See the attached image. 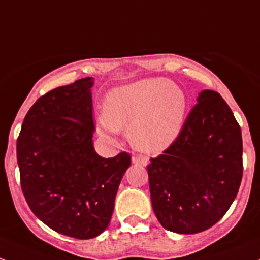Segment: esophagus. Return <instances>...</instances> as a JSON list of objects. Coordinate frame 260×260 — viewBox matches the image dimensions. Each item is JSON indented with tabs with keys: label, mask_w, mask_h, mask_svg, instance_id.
Segmentation results:
<instances>
[{
	"label": "esophagus",
	"mask_w": 260,
	"mask_h": 260,
	"mask_svg": "<svg viewBox=\"0 0 260 260\" xmlns=\"http://www.w3.org/2000/svg\"><path fill=\"white\" fill-rule=\"evenodd\" d=\"M132 162L138 166H147L149 163V159L147 157H143V155H135L132 158Z\"/></svg>",
	"instance_id": "obj_1"
}]
</instances>
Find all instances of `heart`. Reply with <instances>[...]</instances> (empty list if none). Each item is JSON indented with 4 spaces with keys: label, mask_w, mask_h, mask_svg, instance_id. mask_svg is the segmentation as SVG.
<instances>
[{
    "label": "heart",
    "mask_w": 260,
    "mask_h": 260,
    "mask_svg": "<svg viewBox=\"0 0 260 260\" xmlns=\"http://www.w3.org/2000/svg\"><path fill=\"white\" fill-rule=\"evenodd\" d=\"M187 95L163 77L143 78L111 89L98 129L105 136L128 128L131 143L141 151L158 153L168 148L183 129Z\"/></svg>",
    "instance_id": "obj_1"
}]
</instances>
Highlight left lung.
I'll return each instance as SVG.
<instances>
[{
    "mask_svg": "<svg viewBox=\"0 0 260 260\" xmlns=\"http://www.w3.org/2000/svg\"><path fill=\"white\" fill-rule=\"evenodd\" d=\"M183 129L148 168L154 214L163 228L194 234L232 206L243 176L242 131L219 93L204 89Z\"/></svg>",
    "mask_w": 260,
    "mask_h": 260,
    "instance_id": "left-lung-1",
    "label": "left lung"
}]
</instances>
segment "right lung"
Masks as SVG:
<instances>
[{
  "label": "right lung",
  "mask_w": 260,
  "mask_h": 260,
  "mask_svg": "<svg viewBox=\"0 0 260 260\" xmlns=\"http://www.w3.org/2000/svg\"><path fill=\"white\" fill-rule=\"evenodd\" d=\"M92 77L57 87L24 117L17 139L21 187L28 207L63 236L91 239L111 222L131 155L103 158L93 147Z\"/></svg>",
  "instance_id": "add662e5"
}]
</instances>
